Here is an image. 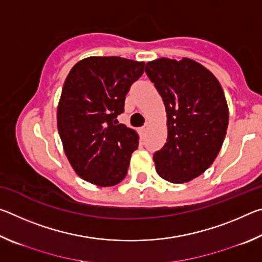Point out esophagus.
<instances>
[{
    "mask_svg": "<svg viewBox=\"0 0 262 262\" xmlns=\"http://www.w3.org/2000/svg\"><path fill=\"white\" fill-rule=\"evenodd\" d=\"M147 130H148V126L142 127L141 129H140V132H141V136H144V135H145V133H147Z\"/></svg>",
    "mask_w": 262,
    "mask_h": 262,
    "instance_id": "esophagus-1",
    "label": "esophagus"
}]
</instances>
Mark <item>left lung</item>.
<instances>
[{
  "label": "left lung",
  "mask_w": 262,
  "mask_h": 262,
  "mask_svg": "<svg viewBox=\"0 0 262 262\" xmlns=\"http://www.w3.org/2000/svg\"><path fill=\"white\" fill-rule=\"evenodd\" d=\"M145 73L165 105L167 139L154 154L161 178L184 184L202 174L219 155L227 134L229 107L214 74L188 57H159Z\"/></svg>",
  "instance_id": "8db88e82"
}]
</instances>
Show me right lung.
Returning <instances> with one entry per match:
<instances>
[{
  "mask_svg": "<svg viewBox=\"0 0 262 262\" xmlns=\"http://www.w3.org/2000/svg\"><path fill=\"white\" fill-rule=\"evenodd\" d=\"M144 72V62L119 56H90L70 70L57 105V130L78 177L100 187L125 179L136 130L119 123L126 95Z\"/></svg>",
  "mask_w": 262,
  "mask_h": 262,
  "instance_id": "right-lung-1",
  "label": "right lung"
}]
</instances>
